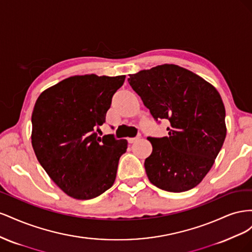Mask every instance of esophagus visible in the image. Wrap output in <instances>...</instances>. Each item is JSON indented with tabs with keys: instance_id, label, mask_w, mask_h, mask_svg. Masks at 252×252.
<instances>
[{
	"instance_id": "34e87169",
	"label": "esophagus",
	"mask_w": 252,
	"mask_h": 252,
	"mask_svg": "<svg viewBox=\"0 0 252 252\" xmlns=\"http://www.w3.org/2000/svg\"><path fill=\"white\" fill-rule=\"evenodd\" d=\"M139 139H140V135L135 136V138H129V139H128V142L131 144V143H134V142H136V141H138Z\"/></svg>"
}]
</instances>
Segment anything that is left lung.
<instances>
[{
  "label": "left lung",
  "mask_w": 252,
  "mask_h": 252,
  "mask_svg": "<svg viewBox=\"0 0 252 252\" xmlns=\"http://www.w3.org/2000/svg\"><path fill=\"white\" fill-rule=\"evenodd\" d=\"M128 82L157 122H170L168 135L147 138L152 152L144 166L149 181L170 192L199 185L226 138L225 107L218 90L173 64L129 74Z\"/></svg>",
  "instance_id": "obj_1"
}]
</instances>
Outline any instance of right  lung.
I'll use <instances>...</instances> for the list:
<instances>
[{"mask_svg": "<svg viewBox=\"0 0 252 252\" xmlns=\"http://www.w3.org/2000/svg\"><path fill=\"white\" fill-rule=\"evenodd\" d=\"M125 75H74L40 94L32 123V143L50 179L69 196L90 200L109 189L127 141L97 136Z\"/></svg>", "mask_w": 252, "mask_h": 252, "instance_id": "right-lung-1", "label": "right lung"}]
</instances>
